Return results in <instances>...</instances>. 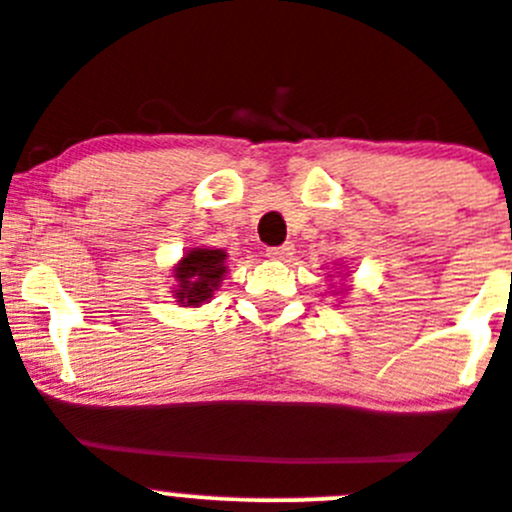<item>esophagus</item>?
I'll return each mask as SVG.
<instances>
[{"instance_id":"obj_1","label":"esophagus","mask_w":512,"mask_h":512,"mask_svg":"<svg viewBox=\"0 0 512 512\" xmlns=\"http://www.w3.org/2000/svg\"><path fill=\"white\" fill-rule=\"evenodd\" d=\"M290 255H293V245L267 247V257H273V260H288Z\"/></svg>"}]
</instances>
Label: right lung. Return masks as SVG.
I'll return each mask as SVG.
<instances>
[{"instance_id":"1","label":"right lung","mask_w":512,"mask_h":512,"mask_svg":"<svg viewBox=\"0 0 512 512\" xmlns=\"http://www.w3.org/2000/svg\"><path fill=\"white\" fill-rule=\"evenodd\" d=\"M224 260H227V255L222 250H201V247L188 250L181 265L176 267V280L181 283L176 290L178 303L201 306L204 301H209L219 280H222L224 270H227Z\"/></svg>"}]
</instances>
